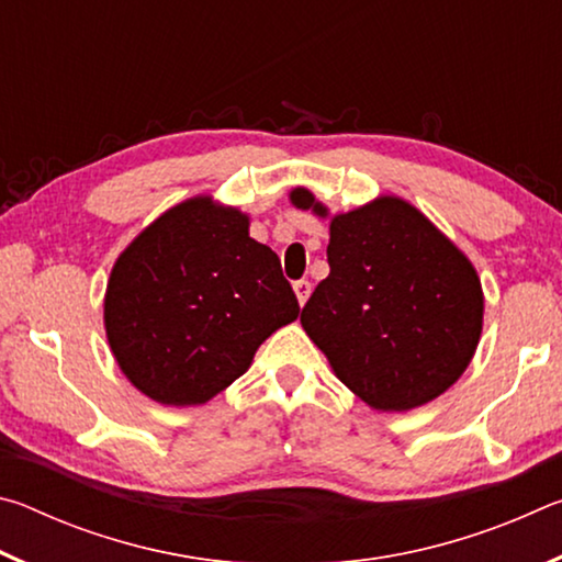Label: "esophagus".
<instances>
[{"instance_id": "obj_1", "label": "esophagus", "mask_w": 562, "mask_h": 562, "mask_svg": "<svg viewBox=\"0 0 562 562\" xmlns=\"http://www.w3.org/2000/svg\"><path fill=\"white\" fill-rule=\"evenodd\" d=\"M310 292H312V282H310V280H297V282H294V294H297L300 304L307 302Z\"/></svg>"}]
</instances>
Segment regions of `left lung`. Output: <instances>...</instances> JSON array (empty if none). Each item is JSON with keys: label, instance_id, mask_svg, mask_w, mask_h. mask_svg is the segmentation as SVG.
Here are the masks:
<instances>
[{"label": "left lung", "instance_id": "8db88e82", "mask_svg": "<svg viewBox=\"0 0 562 562\" xmlns=\"http://www.w3.org/2000/svg\"><path fill=\"white\" fill-rule=\"evenodd\" d=\"M292 203L327 215L304 188ZM327 262L300 322L361 402L406 412L463 374L481 337L479 274L414 205L382 198L335 215Z\"/></svg>", "mask_w": 562, "mask_h": 562}]
</instances>
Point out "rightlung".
I'll return each instance as SVG.
<instances>
[{"label":"right lung","mask_w":562,"mask_h":562,"mask_svg":"<svg viewBox=\"0 0 562 562\" xmlns=\"http://www.w3.org/2000/svg\"><path fill=\"white\" fill-rule=\"evenodd\" d=\"M300 304L247 217L193 198L158 217L113 265L103 319L131 384L168 406L203 404L250 367Z\"/></svg>","instance_id":"right-lung-1"}]
</instances>
